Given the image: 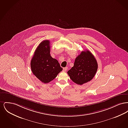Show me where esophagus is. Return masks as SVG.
<instances>
[{"label":"esophagus","mask_w":128,"mask_h":128,"mask_svg":"<svg viewBox=\"0 0 128 128\" xmlns=\"http://www.w3.org/2000/svg\"><path fill=\"white\" fill-rule=\"evenodd\" d=\"M67 70H68V68H67V67L64 68H63V70L64 72H66V71H67Z\"/></svg>","instance_id":"1"}]
</instances>
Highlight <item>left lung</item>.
<instances>
[{"label": "left lung", "instance_id": "1", "mask_svg": "<svg viewBox=\"0 0 128 128\" xmlns=\"http://www.w3.org/2000/svg\"><path fill=\"white\" fill-rule=\"evenodd\" d=\"M98 68V62L89 50L81 52L76 58L73 67L67 73L70 79L79 85H82L95 76Z\"/></svg>", "mask_w": 128, "mask_h": 128}]
</instances>
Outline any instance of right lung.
Masks as SVG:
<instances>
[{
  "mask_svg": "<svg viewBox=\"0 0 128 128\" xmlns=\"http://www.w3.org/2000/svg\"><path fill=\"white\" fill-rule=\"evenodd\" d=\"M50 41L44 40L37 46L30 61L32 73L44 84L56 78L62 70L58 61L50 56Z\"/></svg>",
  "mask_w": 128,
  "mask_h": 128,
  "instance_id": "1",
  "label": "right lung"
}]
</instances>
